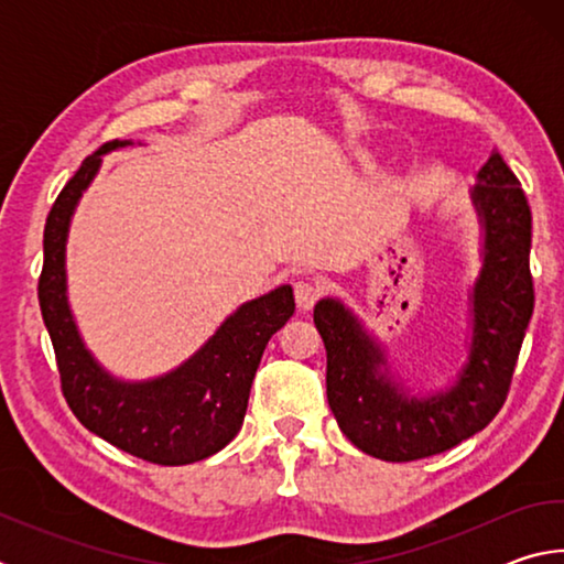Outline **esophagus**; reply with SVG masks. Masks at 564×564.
<instances>
[{
	"instance_id": "34e87169",
	"label": "esophagus",
	"mask_w": 564,
	"mask_h": 564,
	"mask_svg": "<svg viewBox=\"0 0 564 564\" xmlns=\"http://www.w3.org/2000/svg\"><path fill=\"white\" fill-rule=\"evenodd\" d=\"M293 293H295V303H299V308L308 311V308H313V305H316L321 289L313 281H299L293 285Z\"/></svg>"
}]
</instances>
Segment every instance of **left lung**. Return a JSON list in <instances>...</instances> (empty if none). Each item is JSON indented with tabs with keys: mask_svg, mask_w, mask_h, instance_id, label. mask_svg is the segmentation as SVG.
<instances>
[{
	"mask_svg": "<svg viewBox=\"0 0 564 564\" xmlns=\"http://www.w3.org/2000/svg\"><path fill=\"white\" fill-rule=\"evenodd\" d=\"M482 226V269L470 291V352L455 383L415 398L388 376L386 350L336 299L313 308L326 343V393L343 435L388 463L445 453L480 433L508 398L532 318V214L505 159L492 151L470 191Z\"/></svg>",
	"mask_w": 564,
	"mask_h": 564,
	"instance_id": "left-lung-1",
	"label": "left lung"
}]
</instances>
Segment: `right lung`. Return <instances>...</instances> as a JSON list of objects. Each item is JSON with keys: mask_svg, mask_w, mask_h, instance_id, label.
<instances>
[{"mask_svg": "<svg viewBox=\"0 0 564 564\" xmlns=\"http://www.w3.org/2000/svg\"><path fill=\"white\" fill-rule=\"evenodd\" d=\"M129 144L109 141L94 151L56 196L44 226L40 308L54 346L62 393L79 423L147 463L188 465L218 453L241 431L263 350L295 311L293 289L279 285L238 305L194 356L166 376L131 383L104 370L84 346L66 299V236L101 156Z\"/></svg>", "mask_w": 564, "mask_h": 564, "instance_id": "1", "label": "right lung"}]
</instances>
